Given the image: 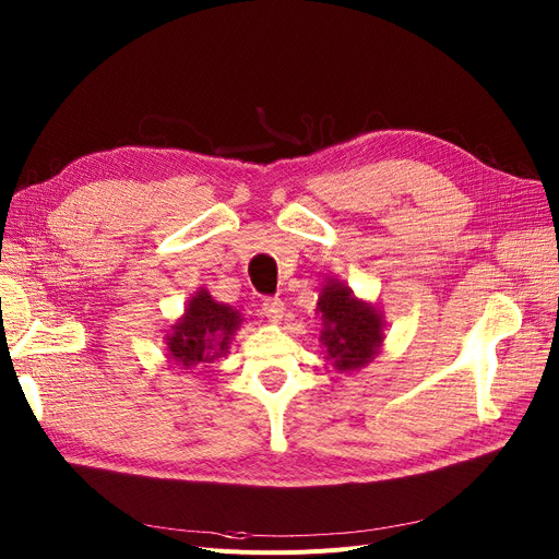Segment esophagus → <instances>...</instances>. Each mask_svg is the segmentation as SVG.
I'll return each mask as SVG.
<instances>
[{
	"label": "esophagus",
	"instance_id": "34e87169",
	"mask_svg": "<svg viewBox=\"0 0 559 559\" xmlns=\"http://www.w3.org/2000/svg\"><path fill=\"white\" fill-rule=\"evenodd\" d=\"M262 312L270 321H274V324H278V321L285 314V304L278 297H270V299L262 301Z\"/></svg>",
	"mask_w": 559,
	"mask_h": 559
}]
</instances>
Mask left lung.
Returning a JSON list of instances; mask_svg holds the SVG:
<instances>
[{
	"label": "left lung",
	"mask_w": 559,
	"mask_h": 559,
	"mask_svg": "<svg viewBox=\"0 0 559 559\" xmlns=\"http://www.w3.org/2000/svg\"><path fill=\"white\" fill-rule=\"evenodd\" d=\"M317 312L324 321L319 342L337 371H356L373 360L385 340V324L371 304L360 301L344 283L329 281L321 287Z\"/></svg>",
	"instance_id": "left-lung-1"
}]
</instances>
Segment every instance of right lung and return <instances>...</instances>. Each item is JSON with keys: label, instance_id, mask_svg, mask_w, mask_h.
I'll use <instances>...</instances> for the list:
<instances>
[{"label": "right lung", "instance_id": "1", "mask_svg": "<svg viewBox=\"0 0 559 559\" xmlns=\"http://www.w3.org/2000/svg\"><path fill=\"white\" fill-rule=\"evenodd\" d=\"M242 324V314L226 304L215 301L209 289H197L183 317L169 326L167 356L181 369L213 362L228 354V344Z\"/></svg>", "mask_w": 559, "mask_h": 559}]
</instances>
